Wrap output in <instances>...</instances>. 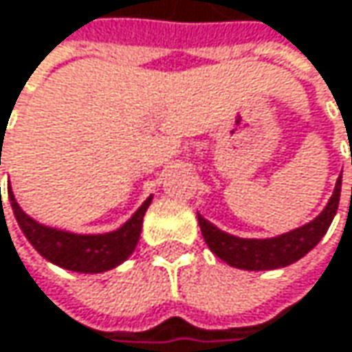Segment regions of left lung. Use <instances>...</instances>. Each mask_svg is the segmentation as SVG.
<instances>
[{"label":"left lung","mask_w":352,"mask_h":352,"mask_svg":"<svg viewBox=\"0 0 352 352\" xmlns=\"http://www.w3.org/2000/svg\"><path fill=\"white\" fill-rule=\"evenodd\" d=\"M339 197H341V177L337 179L335 191L329 199L325 210L315 221L298 230L267 240H246V238L232 236L219 230L201 214H197V219L208 248L228 266L242 267V270H276L298 262L301 256H305L314 246H317V242L329 230L333 217L339 208Z\"/></svg>","instance_id":"left-lung-1"}]
</instances>
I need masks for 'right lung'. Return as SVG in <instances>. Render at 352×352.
<instances>
[{"label":"right lung","instance_id":"obj_1","mask_svg":"<svg viewBox=\"0 0 352 352\" xmlns=\"http://www.w3.org/2000/svg\"><path fill=\"white\" fill-rule=\"evenodd\" d=\"M9 201L23 234L43 258L72 272L98 274L122 264L133 252L140 240L142 222L147 206L151 203V197L138 208V212L122 228H118L116 232L92 234V236L47 228L25 214L17 205V201L13 199V192H9Z\"/></svg>","mask_w":352,"mask_h":352}]
</instances>
